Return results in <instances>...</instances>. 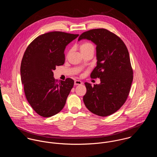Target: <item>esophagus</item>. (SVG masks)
<instances>
[{
    "label": "esophagus",
    "mask_w": 157,
    "mask_h": 157,
    "mask_svg": "<svg viewBox=\"0 0 157 157\" xmlns=\"http://www.w3.org/2000/svg\"><path fill=\"white\" fill-rule=\"evenodd\" d=\"M82 82L80 81V80H75L74 82V85H82Z\"/></svg>",
    "instance_id": "esophagus-1"
}]
</instances>
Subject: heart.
Segmentation results:
<instances>
[{
  "label": "heart",
  "mask_w": 157,
  "mask_h": 157,
  "mask_svg": "<svg viewBox=\"0 0 157 157\" xmlns=\"http://www.w3.org/2000/svg\"><path fill=\"white\" fill-rule=\"evenodd\" d=\"M80 50L82 54H84L90 50L94 51V46L90 42H84L80 45Z\"/></svg>",
  "instance_id": "b5f03b06"
}]
</instances>
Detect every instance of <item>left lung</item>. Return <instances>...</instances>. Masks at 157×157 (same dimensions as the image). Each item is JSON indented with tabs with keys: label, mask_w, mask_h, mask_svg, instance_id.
Masks as SVG:
<instances>
[{
	"label": "left lung",
	"mask_w": 157,
	"mask_h": 157,
	"mask_svg": "<svg viewBox=\"0 0 157 157\" xmlns=\"http://www.w3.org/2000/svg\"><path fill=\"white\" fill-rule=\"evenodd\" d=\"M86 39L95 44L97 65L91 78H99L101 83L94 86L85 83L83 97L86 107L93 113L106 117L117 111L125 103L133 80V69L129 54L123 41L105 28L83 33L78 41Z\"/></svg>",
	"instance_id": "1"
}]
</instances>
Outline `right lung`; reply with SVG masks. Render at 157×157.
<instances>
[{
	"label": "right lung",
	"mask_w": 157,
	"mask_h": 157,
	"mask_svg": "<svg viewBox=\"0 0 157 157\" xmlns=\"http://www.w3.org/2000/svg\"><path fill=\"white\" fill-rule=\"evenodd\" d=\"M79 35L52 31L40 35L26 48L23 56L21 75L27 101L34 111L44 117L60 112L74 82L54 77L56 66L65 63L66 46Z\"/></svg>",
	"instance_id": "1"
}]
</instances>
